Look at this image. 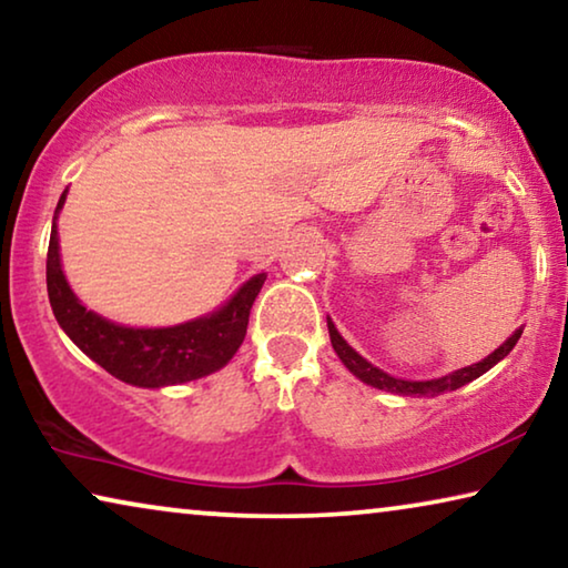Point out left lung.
I'll return each mask as SVG.
<instances>
[{
	"instance_id": "1",
	"label": "left lung",
	"mask_w": 568,
	"mask_h": 568,
	"mask_svg": "<svg viewBox=\"0 0 568 568\" xmlns=\"http://www.w3.org/2000/svg\"><path fill=\"white\" fill-rule=\"evenodd\" d=\"M520 333H524V328H518L506 341V344L495 348L488 358H483V362H478V364L457 368V372L447 374V376H439V379L407 382V379H397V376H389L386 372H382V368H376L374 364H368L362 354H356V351L346 344L344 336H341V333L336 331V326H333V321L328 318V336H331L333 351H336L338 358H341V362H344V366L348 368V372L354 374V376H358V379H362L368 386H376V389H384V392H392V394H402V397H437V394H443V392L460 389V386L470 384L473 379H478V376H483L485 372H488V368H493L495 364H498L500 358H506L510 351H513V346L518 344Z\"/></svg>"
}]
</instances>
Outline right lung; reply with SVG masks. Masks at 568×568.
<instances>
[{
    "instance_id": "obj_1",
    "label": "right lung",
    "mask_w": 568,
    "mask_h": 568,
    "mask_svg": "<svg viewBox=\"0 0 568 568\" xmlns=\"http://www.w3.org/2000/svg\"><path fill=\"white\" fill-rule=\"evenodd\" d=\"M65 194L68 192H62L60 196L50 232L48 295L60 328L85 356L101 364L115 379L143 386V389H159V386L202 379L237 354L247 333L250 308L267 277L265 273L250 277L227 305L204 318L179 323L171 328L119 326L88 311L62 275L58 214L65 204Z\"/></svg>"
}]
</instances>
